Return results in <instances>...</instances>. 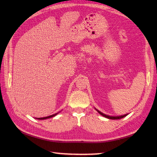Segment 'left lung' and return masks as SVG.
<instances>
[{
  "mask_svg": "<svg viewBox=\"0 0 157 157\" xmlns=\"http://www.w3.org/2000/svg\"><path fill=\"white\" fill-rule=\"evenodd\" d=\"M96 111H97L98 112V113H100V114H101V115H102L103 117H106V118H108V119H121V118H123L124 117H125L126 115H128V114H126V115H121V116H109V115H105V114H104V113H102V112H101V111H99L98 110H97L96 109H95Z\"/></svg>",
  "mask_w": 157,
  "mask_h": 157,
  "instance_id": "obj_1",
  "label": "left lung"
}]
</instances>
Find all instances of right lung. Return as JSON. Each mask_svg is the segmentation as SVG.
<instances>
[{
	"instance_id": "add662e5",
	"label": "right lung",
	"mask_w": 157,
	"mask_h": 157,
	"mask_svg": "<svg viewBox=\"0 0 157 157\" xmlns=\"http://www.w3.org/2000/svg\"><path fill=\"white\" fill-rule=\"evenodd\" d=\"M57 114H58V113H56V114H54V115H50V116H48V117H40V118H36V119H40V120H42V119H48V118H51V117H55V115H56Z\"/></svg>"
}]
</instances>
